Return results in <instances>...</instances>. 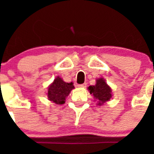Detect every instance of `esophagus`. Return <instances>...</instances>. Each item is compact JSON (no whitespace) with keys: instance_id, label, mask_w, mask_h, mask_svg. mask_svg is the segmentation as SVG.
<instances>
[{"instance_id":"34e87169","label":"esophagus","mask_w":154,"mask_h":154,"mask_svg":"<svg viewBox=\"0 0 154 154\" xmlns=\"http://www.w3.org/2000/svg\"><path fill=\"white\" fill-rule=\"evenodd\" d=\"M78 87H79V88H85L86 87V83L80 84V85H78Z\"/></svg>"}]
</instances>
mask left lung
Instances as JSON below:
<instances>
[{
	"mask_svg": "<svg viewBox=\"0 0 154 154\" xmlns=\"http://www.w3.org/2000/svg\"><path fill=\"white\" fill-rule=\"evenodd\" d=\"M88 89L96 99L95 101L97 102V106H103L109 101L112 96V89L103 78L97 79L96 85H90L88 87Z\"/></svg>",
	"mask_w": 154,
	"mask_h": 154,
	"instance_id": "1",
	"label": "left lung"
}]
</instances>
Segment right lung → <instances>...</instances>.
I'll use <instances>...</instances> for the list:
<instances>
[{
  "label": "right lung",
  "instance_id": "obj_1",
  "mask_svg": "<svg viewBox=\"0 0 154 154\" xmlns=\"http://www.w3.org/2000/svg\"><path fill=\"white\" fill-rule=\"evenodd\" d=\"M73 89L75 87L72 82H65L62 78L57 76L48 88V99L55 104H64L66 97Z\"/></svg>",
  "mask_w": 154,
  "mask_h": 154
}]
</instances>
